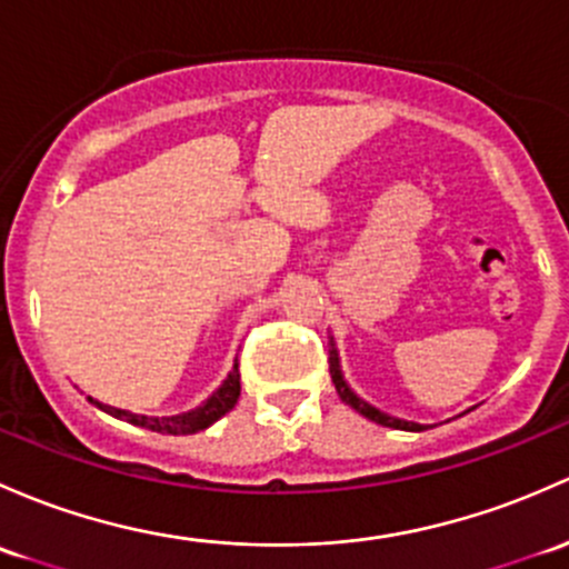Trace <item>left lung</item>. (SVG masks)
<instances>
[{
  "instance_id": "obj_1",
  "label": "left lung",
  "mask_w": 569,
  "mask_h": 569,
  "mask_svg": "<svg viewBox=\"0 0 569 569\" xmlns=\"http://www.w3.org/2000/svg\"><path fill=\"white\" fill-rule=\"evenodd\" d=\"M330 376H332L335 390H338V395H340V400H343L346 406H351V409L360 411V415L368 417V420L379 422V426H387V428H398V430H417V433H420V430H426V428L420 426V422L398 420V417L385 415V411H379V409H376V406L365 403L362 398H357V395L349 390V385H346V381H343V376H340V365H338V355H335V343H332V349H330Z\"/></svg>"
}]
</instances>
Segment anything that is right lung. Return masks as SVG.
Returning a JSON list of instances; mask_svg holds the SVG:
<instances>
[{
	"mask_svg": "<svg viewBox=\"0 0 569 569\" xmlns=\"http://www.w3.org/2000/svg\"><path fill=\"white\" fill-rule=\"evenodd\" d=\"M89 400H92V398H89ZM237 400H239V370H237V362H234V370H231L229 379L223 381V387H220L218 392L209 395L204 406H199V409L188 411V415H179V417H143V415H133V411L113 409V406L98 403V400H94V403H98L103 411H109L111 417H119V420H128V422H133V426L154 430V433L188 436V433H199V430H204V428L212 426L214 420H220V417H223L226 411L234 409Z\"/></svg>",
	"mask_w": 569,
	"mask_h": 569,
	"instance_id": "add662e5",
	"label": "right lung"
}]
</instances>
